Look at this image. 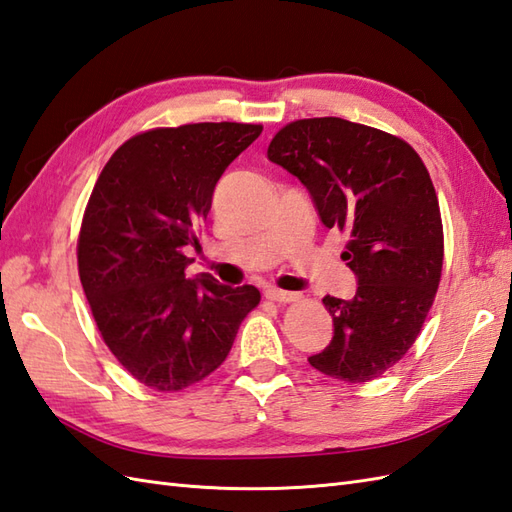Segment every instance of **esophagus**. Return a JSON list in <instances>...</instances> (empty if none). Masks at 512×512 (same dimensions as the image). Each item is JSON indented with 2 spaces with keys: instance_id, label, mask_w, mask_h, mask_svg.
<instances>
[{
  "instance_id": "34e87169",
  "label": "esophagus",
  "mask_w": 512,
  "mask_h": 512,
  "mask_svg": "<svg viewBox=\"0 0 512 512\" xmlns=\"http://www.w3.org/2000/svg\"><path fill=\"white\" fill-rule=\"evenodd\" d=\"M266 299L268 301H277V303H292V301H299V294L296 292H285L279 288H266Z\"/></svg>"
}]
</instances>
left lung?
<instances>
[{
    "label": "left lung",
    "mask_w": 512,
    "mask_h": 512,
    "mask_svg": "<svg viewBox=\"0 0 512 512\" xmlns=\"http://www.w3.org/2000/svg\"><path fill=\"white\" fill-rule=\"evenodd\" d=\"M268 159L310 192L320 222L349 235L351 301L325 296L334 338L310 364L362 384L395 366L421 334L443 270V222L432 178L406 141L342 117L283 126Z\"/></svg>",
    "instance_id": "8db88e82"
}]
</instances>
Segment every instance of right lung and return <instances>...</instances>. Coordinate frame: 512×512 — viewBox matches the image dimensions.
Masks as SVG:
<instances>
[{
  "instance_id": "obj_1",
  "label": "right lung",
  "mask_w": 512,
  "mask_h": 512,
  "mask_svg": "<svg viewBox=\"0 0 512 512\" xmlns=\"http://www.w3.org/2000/svg\"><path fill=\"white\" fill-rule=\"evenodd\" d=\"M259 124L154 128L113 152L78 237V272L106 347L159 392L192 386L227 360L259 305L255 285L187 279L216 183L261 135Z\"/></svg>"
}]
</instances>
